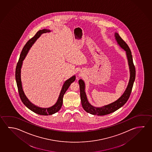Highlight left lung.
Masks as SVG:
<instances>
[{"instance_id":"obj_1","label":"left lung","mask_w":152,"mask_h":152,"mask_svg":"<svg viewBox=\"0 0 152 152\" xmlns=\"http://www.w3.org/2000/svg\"><path fill=\"white\" fill-rule=\"evenodd\" d=\"M115 37L118 44L126 52L130 74L129 82L125 92L116 101L104 106L96 107L92 106L88 101L85 92L84 82L82 79L79 80L78 83L80 85V96L83 108L86 112L91 114L102 116L109 114L117 110V109L122 107L126 102V101H128L132 91L133 83L136 78V69L134 65L133 64L131 52L127 44L123 40L122 38L120 37V35L117 32L115 33Z\"/></svg>"}]
</instances>
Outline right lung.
<instances>
[{
	"label": "right lung",
	"mask_w": 152,
	"mask_h": 152,
	"mask_svg": "<svg viewBox=\"0 0 152 152\" xmlns=\"http://www.w3.org/2000/svg\"><path fill=\"white\" fill-rule=\"evenodd\" d=\"M50 32V30L48 29L40 30L38 31L36 35L31 38L30 39L28 40L26 43V44L24 45L23 48L22 49L19 61L17 64L15 70V79H16V84L18 88L19 96L21 98V101L23 103L24 105L27 107L28 108H29L31 111L34 112L37 114L41 115H52L55 114L56 112H58L61 108L62 103H63V97L66 91L69 88L71 83L74 82L76 79L75 75L72 77H70L68 80H66L64 83V85L62 86L61 90L60 93L59 98L56 103L54 104L53 106L49 107V108H41L39 107L35 106V104H32L30 101L27 98V96L25 95L22 85L21 80V69L22 65L23 63V61L24 60L26 56H27L28 51L29 50L30 48L32 46V45L34 44L36 40L39 37L40 35L44 33Z\"/></svg>",
	"instance_id": "1"
}]
</instances>
